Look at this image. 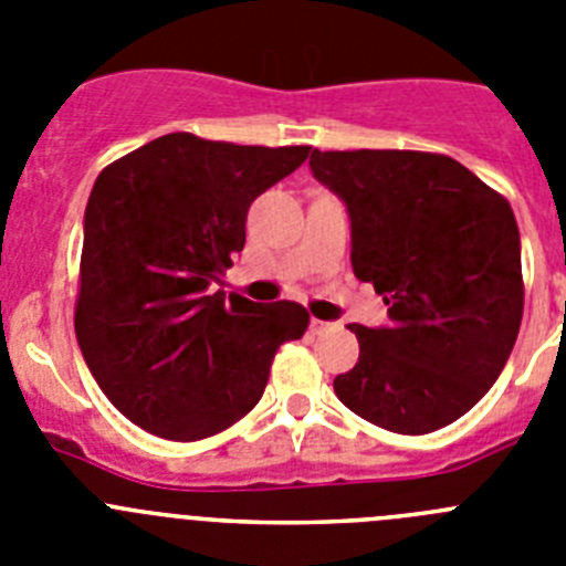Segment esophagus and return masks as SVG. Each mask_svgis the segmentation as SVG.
Returning <instances> with one entry per match:
<instances>
[{
	"instance_id": "1",
	"label": "esophagus",
	"mask_w": 566,
	"mask_h": 566,
	"mask_svg": "<svg viewBox=\"0 0 566 566\" xmlns=\"http://www.w3.org/2000/svg\"><path fill=\"white\" fill-rule=\"evenodd\" d=\"M332 328H337V323H328V319H317V317H312V334L332 332Z\"/></svg>"
}]
</instances>
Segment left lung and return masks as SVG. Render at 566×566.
Wrapping results in <instances>:
<instances>
[{
  "label": "left lung",
  "instance_id": "1",
  "mask_svg": "<svg viewBox=\"0 0 566 566\" xmlns=\"http://www.w3.org/2000/svg\"><path fill=\"white\" fill-rule=\"evenodd\" d=\"M308 167L348 209L354 274L388 306V326H352L359 359L334 379L339 402L411 437L457 422L522 326L516 214L448 155L312 149Z\"/></svg>",
  "mask_w": 566,
  "mask_h": 566
}]
</instances>
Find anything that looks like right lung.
Returning <instances> with one entry per match:
<instances>
[{"mask_svg":"<svg viewBox=\"0 0 566 566\" xmlns=\"http://www.w3.org/2000/svg\"><path fill=\"white\" fill-rule=\"evenodd\" d=\"M312 147H238L169 133L102 169L84 209L76 339L109 402L144 431L195 442L263 397L308 312L223 286L247 212Z\"/></svg>","mask_w":566,"mask_h":566,"instance_id":"obj_1","label":"right lung"}]
</instances>
